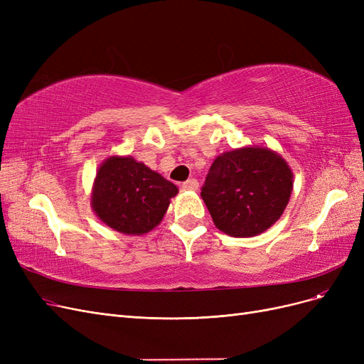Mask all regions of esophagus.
<instances>
[{
  "instance_id": "esophagus-1",
  "label": "esophagus",
  "mask_w": 364,
  "mask_h": 364,
  "mask_svg": "<svg viewBox=\"0 0 364 364\" xmlns=\"http://www.w3.org/2000/svg\"><path fill=\"white\" fill-rule=\"evenodd\" d=\"M182 188L183 190H197L199 188V182H197V179H188V181H185L183 183H182Z\"/></svg>"
}]
</instances>
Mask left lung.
Segmentation results:
<instances>
[{
	"label": "left lung",
	"instance_id": "left-lung-1",
	"mask_svg": "<svg viewBox=\"0 0 364 364\" xmlns=\"http://www.w3.org/2000/svg\"><path fill=\"white\" fill-rule=\"evenodd\" d=\"M293 190V173L267 147H243L220 155L209 168L202 199L222 232L243 238L278 222Z\"/></svg>",
	"mask_w": 364,
	"mask_h": 364
}]
</instances>
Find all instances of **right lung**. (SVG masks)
Instances as JSON below:
<instances>
[{
  "mask_svg": "<svg viewBox=\"0 0 364 364\" xmlns=\"http://www.w3.org/2000/svg\"><path fill=\"white\" fill-rule=\"evenodd\" d=\"M178 186L132 156L107 158L97 171L91 205L121 234L142 235L161 223Z\"/></svg>",
  "mask_w": 364,
  "mask_h": 364,
  "instance_id": "add662e5",
  "label": "right lung"
}]
</instances>
